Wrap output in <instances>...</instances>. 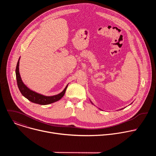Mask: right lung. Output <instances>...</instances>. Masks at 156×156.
Listing matches in <instances>:
<instances>
[{
    "label": "right lung",
    "instance_id": "obj_1",
    "mask_svg": "<svg viewBox=\"0 0 156 156\" xmlns=\"http://www.w3.org/2000/svg\"><path fill=\"white\" fill-rule=\"evenodd\" d=\"M19 60L17 62L16 67L15 70L16 78V82H17L18 87L19 88V90L21 92V94L24 97H25L27 99H28L29 101H30L33 103L38 104L40 105H47L60 100L63 96V95L65 93L66 88H67L68 85L66 86V87L64 89V90L61 93L53 96H45L30 90V89H28L24 84V83H23V81H22L21 79L20 73H19Z\"/></svg>",
    "mask_w": 156,
    "mask_h": 156
}]
</instances>
